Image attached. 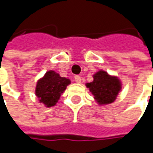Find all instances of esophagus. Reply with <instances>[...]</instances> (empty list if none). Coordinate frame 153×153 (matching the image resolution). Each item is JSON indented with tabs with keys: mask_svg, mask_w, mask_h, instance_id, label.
<instances>
[{
	"mask_svg": "<svg viewBox=\"0 0 153 153\" xmlns=\"http://www.w3.org/2000/svg\"><path fill=\"white\" fill-rule=\"evenodd\" d=\"M74 80H75V82H77V83H80L81 82V78L79 76H78V75H76V76L74 77Z\"/></svg>",
	"mask_w": 153,
	"mask_h": 153,
	"instance_id": "obj_1",
	"label": "esophagus"
}]
</instances>
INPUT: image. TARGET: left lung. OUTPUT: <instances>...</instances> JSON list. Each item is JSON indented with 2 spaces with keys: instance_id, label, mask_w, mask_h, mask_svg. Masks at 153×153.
Instances as JSON below:
<instances>
[{
  "instance_id": "1",
  "label": "left lung",
  "mask_w": 153,
  "mask_h": 153,
  "mask_svg": "<svg viewBox=\"0 0 153 153\" xmlns=\"http://www.w3.org/2000/svg\"><path fill=\"white\" fill-rule=\"evenodd\" d=\"M86 87L99 105H106L116 100L121 91L122 83L117 76L110 75L105 71L99 70L93 74L91 82L86 83Z\"/></svg>"
}]
</instances>
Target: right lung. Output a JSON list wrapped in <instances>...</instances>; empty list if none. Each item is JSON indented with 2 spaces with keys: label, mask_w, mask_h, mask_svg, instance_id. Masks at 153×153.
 Instances as JSON below:
<instances>
[{
  "label": "right lung",
  "mask_w": 153,
  "mask_h": 153,
  "mask_svg": "<svg viewBox=\"0 0 153 153\" xmlns=\"http://www.w3.org/2000/svg\"><path fill=\"white\" fill-rule=\"evenodd\" d=\"M70 83L69 79L61 77L55 71L49 70L42 78L38 79L35 87V96L39 102L48 108L54 106Z\"/></svg>",
  "instance_id": "right-lung-1"
}]
</instances>
